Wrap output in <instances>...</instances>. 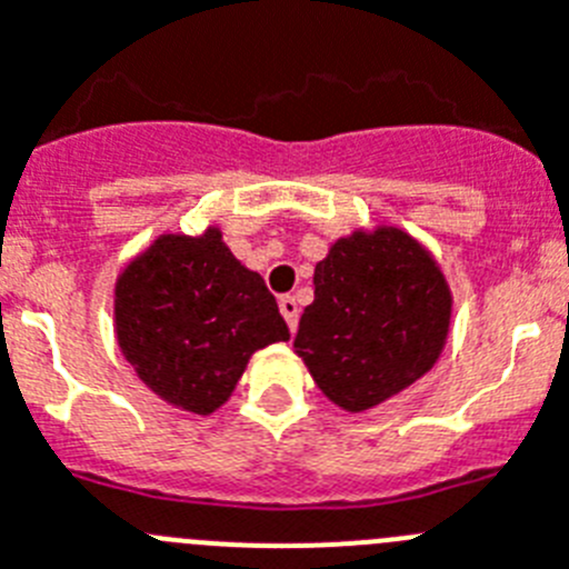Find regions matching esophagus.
<instances>
[{
  "label": "esophagus",
  "mask_w": 569,
  "mask_h": 569,
  "mask_svg": "<svg viewBox=\"0 0 569 569\" xmlns=\"http://www.w3.org/2000/svg\"><path fill=\"white\" fill-rule=\"evenodd\" d=\"M280 306V315H283V320L289 322V329L295 331L297 329V317H300V306H297V300L291 295H283L278 300Z\"/></svg>",
  "instance_id": "esophagus-1"
}]
</instances>
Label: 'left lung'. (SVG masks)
I'll list each match as a JSON object with an SVG mask.
<instances>
[{"label":"left lung","mask_w":569,"mask_h":569,"mask_svg":"<svg viewBox=\"0 0 569 569\" xmlns=\"http://www.w3.org/2000/svg\"><path fill=\"white\" fill-rule=\"evenodd\" d=\"M450 303L437 260L411 234L355 232L315 266V303L300 317L295 351L335 406L368 411L431 371Z\"/></svg>","instance_id":"obj_1"}]
</instances>
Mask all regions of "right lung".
I'll use <instances>...</instances> for the list:
<instances>
[{"instance_id":"right-lung-1","label":"right lung","mask_w":569,"mask_h":569,"mask_svg":"<svg viewBox=\"0 0 569 569\" xmlns=\"http://www.w3.org/2000/svg\"><path fill=\"white\" fill-rule=\"evenodd\" d=\"M121 355L163 402L212 413L249 357L289 340L278 300L209 227L198 238L161 234L116 283Z\"/></svg>"}]
</instances>
